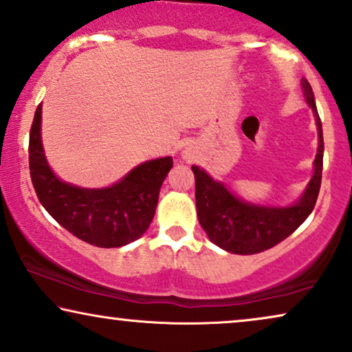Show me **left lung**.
Here are the masks:
<instances>
[{
  "label": "left lung",
  "instance_id": "1",
  "mask_svg": "<svg viewBox=\"0 0 352 352\" xmlns=\"http://www.w3.org/2000/svg\"><path fill=\"white\" fill-rule=\"evenodd\" d=\"M307 103L316 115L318 126V152L316 173L310 179L302 199L286 208H268L245 204L234 197L221 182L213 181L207 173L192 166L195 176V207L200 226L213 244L231 254L250 255L272 249L302 225L316 207L322 184L323 134L317 113L312 87L302 80Z\"/></svg>",
  "mask_w": 352,
  "mask_h": 352
}]
</instances>
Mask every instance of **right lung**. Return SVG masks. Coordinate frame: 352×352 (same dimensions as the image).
I'll use <instances>...</instances> for the list:
<instances>
[{
    "mask_svg": "<svg viewBox=\"0 0 352 352\" xmlns=\"http://www.w3.org/2000/svg\"><path fill=\"white\" fill-rule=\"evenodd\" d=\"M40 118L42 104L36 107L30 127L29 168L45 210L76 237L97 248H121L139 239L153 220L160 187L173 158L142 163L107 189H80L59 181L50 170L40 140Z\"/></svg>",
    "mask_w": 352,
    "mask_h": 352,
    "instance_id": "add662e5",
    "label": "right lung"
}]
</instances>
